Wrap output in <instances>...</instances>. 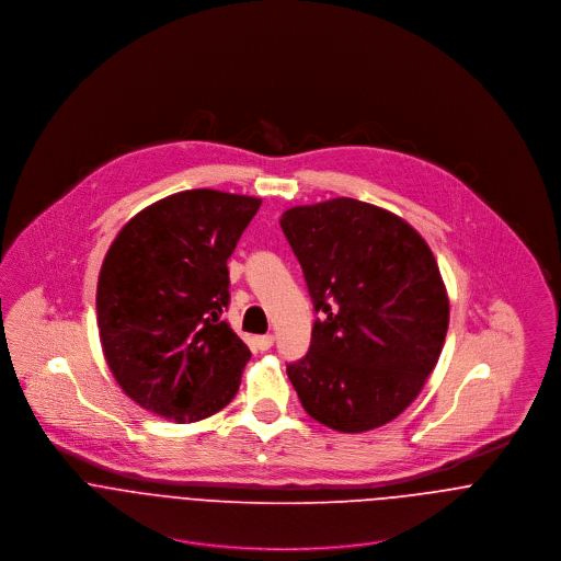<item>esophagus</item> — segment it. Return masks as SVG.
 I'll list each match as a JSON object with an SVG mask.
<instances>
[{
    "mask_svg": "<svg viewBox=\"0 0 561 561\" xmlns=\"http://www.w3.org/2000/svg\"><path fill=\"white\" fill-rule=\"evenodd\" d=\"M254 345H256V350H261V352H265V350H270L272 345H274V336L272 334H263V336H254Z\"/></svg>",
    "mask_w": 561,
    "mask_h": 561,
    "instance_id": "34e87169",
    "label": "esophagus"
}]
</instances>
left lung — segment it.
Here are the masks:
<instances>
[{"instance_id":"8db88e82","label":"left lung","mask_w":561,"mask_h":561,"mask_svg":"<svg viewBox=\"0 0 561 561\" xmlns=\"http://www.w3.org/2000/svg\"><path fill=\"white\" fill-rule=\"evenodd\" d=\"M280 229L320 313L311 350L287 367L302 408L343 434L393 421L434 371L449 325L427 241L400 216L345 196L287 209Z\"/></svg>"}]
</instances>
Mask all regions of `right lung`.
I'll return each instance as SVG.
<instances>
[{
    "instance_id": "right-lung-1",
    "label": "right lung",
    "mask_w": 561,
    "mask_h": 561,
    "mask_svg": "<svg viewBox=\"0 0 561 561\" xmlns=\"http://www.w3.org/2000/svg\"><path fill=\"white\" fill-rule=\"evenodd\" d=\"M261 198L185 190L136 214L96 283L103 356L127 398L176 423L222 410L250 350L222 321L229 267Z\"/></svg>"
}]
</instances>
